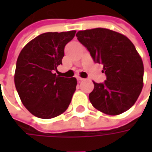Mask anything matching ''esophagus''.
I'll use <instances>...</instances> for the list:
<instances>
[{"label":"esophagus","mask_w":152,"mask_h":152,"mask_svg":"<svg viewBox=\"0 0 152 152\" xmlns=\"http://www.w3.org/2000/svg\"><path fill=\"white\" fill-rule=\"evenodd\" d=\"M77 80H78L79 82H80V81L85 80V79H84V78H81V77H77Z\"/></svg>","instance_id":"obj_1"}]
</instances>
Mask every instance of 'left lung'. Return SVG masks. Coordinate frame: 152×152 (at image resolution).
I'll return each instance as SVG.
<instances>
[{"label": "left lung", "mask_w": 152, "mask_h": 152, "mask_svg": "<svg viewBox=\"0 0 152 152\" xmlns=\"http://www.w3.org/2000/svg\"><path fill=\"white\" fill-rule=\"evenodd\" d=\"M77 40L95 63L103 65L107 80L96 83L89 101L97 110L115 115L134 105L143 86L142 60L134 44L124 35L107 28L80 31Z\"/></svg>", "instance_id": "obj_1"}]
</instances>
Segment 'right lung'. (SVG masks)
I'll use <instances>...</instances> for the list:
<instances>
[{"instance_id":"right-lung-1","label":"right lung","mask_w":152,"mask_h":152,"mask_svg":"<svg viewBox=\"0 0 152 152\" xmlns=\"http://www.w3.org/2000/svg\"><path fill=\"white\" fill-rule=\"evenodd\" d=\"M76 31L45 32L28 42L18 55L15 84L23 104L41 119L56 117L66 111L76 90V79L57 76L64 47Z\"/></svg>"}]
</instances>
